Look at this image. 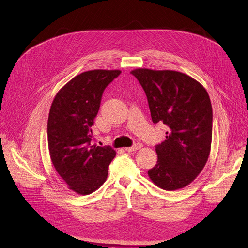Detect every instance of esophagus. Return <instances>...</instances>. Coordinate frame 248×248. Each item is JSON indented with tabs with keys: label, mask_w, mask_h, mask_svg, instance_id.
I'll list each match as a JSON object with an SVG mask.
<instances>
[{
	"label": "esophagus",
	"mask_w": 248,
	"mask_h": 248,
	"mask_svg": "<svg viewBox=\"0 0 248 248\" xmlns=\"http://www.w3.org/2000/svg\"><path fill=\"white\" fill-rule=\"evenodd\" d=\"M140 147H142V145L138 143V144L133 145V146H131V147H127V148H125V151H127V152H135V151H137L138 149H140Z\"/></svg>",
	"instance_id": "obj_1"
}]
</instances>
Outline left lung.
Instances as JSON below:
<instances>
[{"label": "left lung", "mask_w": 248, "mask_h": 248, "mask_svg": "<svg viewBox=\"0 0 248 248\" xmlns=\"http://www.w3.org/2000/svg\"><path fill=\"white\" fill-rule=\"evenodd\" d=\"M130 73L145 91L152 122L168 126L166 140L155 146L157 163L148 175L160 189L185 188L202 171L210 155L213 110L209 93L180 72L137 69Z\"/></svg>", "instance_id": "obj_1"}]
</instances>
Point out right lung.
Wrapping results in <instances>:
<instances>
[{"instance_id":"obj_1","label":"right lung","mask_w":248,"mask_h":248,"mask_svg":"<svg viewBox=\"0 0 248 248\" xmlns=\"http://www.w3.org/2000/svg\"><path fill=\"white\" fill-rule=\"evenodd\" d=\"M121 71L93 70L75 76L53 100L48 119V146L55 170L69 189L88 195L108 178L116 151L92 145L103 92Z\"/></svg>"}]
</instances>
